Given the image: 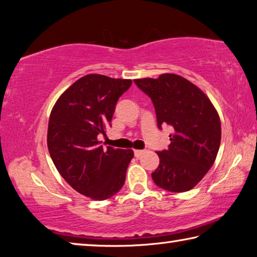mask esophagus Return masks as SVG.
<instances>
[{
	"instance_id": "esophagus-1",
	"label": "esophagus",
	"mask_w": 257,
	"mask_h": 257,
	"mask_svg": "<svg viewBox=\"0 0 257 257\" xmlns=\"http://www.w3.org/2000/svg\"><path fill=\"white\" fill-rule=\"evenodd\" d=\"M143 153H144V151H143V150H135L134 151V154H135V156H136V158L141 156Z\"/></svg>"
}]
</instances>
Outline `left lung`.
<instances>
[{"label": "left lung", "instance_id": "left-lung-1", "mask_svg": "<svg viewBox=\"0 0 257 257\" xmlns=\"http://www.w3.org/2000/svg\"><path fill=\"white\" fill-rule=\"evenodd\" d=\"M154 104L158 125L170 124L169 150L158 152L152 173L156 185L173 193L193 189L214 163L221 143V122L203 90L176 73L135 79Z\"/></svg>", "mask_w": 257, "mask_h": 257}]
</instances>
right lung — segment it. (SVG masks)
I'll return each instance as SVG.
<instances>
[{"mask_svg":"<svg viewBox=\"0 0 257 257\" xmlns=\"http://www.w3.org/2000/svg\"><path fill=\"white\" fill-rule=\"evenodd\" d=\"M132 79L90 73L61 94L51 111L47 147L64 180L85 196L103 201L118 193L134 158L133 150L99 145L119 97Z\"/></svg>","mask_w":257,"mask_h":257,"instance_id":"obj_1","label":"right lung"}]
</instances>
